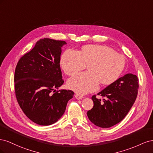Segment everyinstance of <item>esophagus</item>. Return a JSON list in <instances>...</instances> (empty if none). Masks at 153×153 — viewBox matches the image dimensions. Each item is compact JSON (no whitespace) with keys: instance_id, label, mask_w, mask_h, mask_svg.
Here are the masks:
<instances>
[{"instance_id":"obj_1","label":"esophagus","mask_w":153,"mask_h":153,"mask_svg":"<svg viewBox=\"0 0 153 153\" xmlns=\"http://www.w3.org/2000/svg\"><path fill=\"white\" fill-rule=\"evenodd\" d=\"M75 98L77 100H81V99H82L83 98H84V97H83V96H81L80 94H75Z\"/></svg>"}]
</instances>
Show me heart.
Masks as SVG:
<instances>
[{"label": "heart", "mask_w": 153, "mask_h": 153, "mask_svg": "<svg viewBox=\"0 0 153 153\" xmlns=\"http://www.w3.org/2000/svg\"><path fill=\"white\" fill-rule=\"evenodd\" d=\"M125 64L123 55L106 46L97 45L84 46L80 52L68 49L61 59L62 68L68 75H73L89 64V71L80 73L68 81V87L81 94L96 90L100 81L104 85L116 81L121 75Z\"/></svg>", "instance_id": "heart-1"}]
</instances>
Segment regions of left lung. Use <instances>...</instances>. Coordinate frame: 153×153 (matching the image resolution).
Wrapping results in <instances>:
<instances>
[{
	"label": "left lung",
	"instance_id": "1",
	"mask_svg": "<svg viewBox=\"0 0 153 153\" xmlns=\"http://www.w3.org/2000/svg\"><path fill=\"white\" fill-rule=\"evenodd\" d=\"M138 79L135 75L128 73L98 93L103 101L92 97L93 108L87 112L88 118L97 126L112 127L126 117L137 98Z\"/></svg>",
	"mask_w": 153,
	"mask_h": 153
}]
</instances>
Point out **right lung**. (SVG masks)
<instances>
[{"label": "right lung", "instance_id": "right-lung-1", "mask_svg": "<svg viewBox=\"0 0 153 153\" xmlns=\"http://www.w3.org/2000/svg\"><path fill=\"white\" fill-rule=\"evenodd\" d=\"M64 41L41 39L18 61L15 72L16 97L26 116L41 126L61 118L74 92L56 91L64 83L60 67Z\"/></svg>", "mask_w": 153, "mask_h": 153}]
</instances>
